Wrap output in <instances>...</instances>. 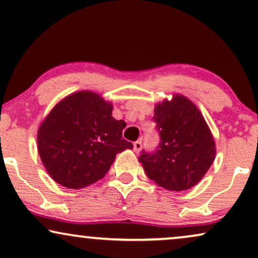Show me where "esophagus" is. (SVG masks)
Listing matches in <instances>:
<instances>
[{"label": "esophagus", "instance_id": "1", "mask_svg": "<svg viewBox=\"0 0 258 258\" xmlns=\"http://www.w3.org/2000/svg\"><path fill=\"white\" fill-rule=\"evenodd\" d=\"M141 148H142V142L141 141L134 142V152H135L136 154H139L140 150H141Z\"/></svg>", "mask_w": 258, "mask_h": 258}]
</instances>
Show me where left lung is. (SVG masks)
<instances>
[{
  "instance_id": "obj_1",
  "label": "left lung",
  "mask_w": 258,
  "mask_h": 258,
  "mask_svg": "<svg viewBox=\"0 0 258 258\" xmlns=\"http://www.w3.org/2000/svg\"><path fill=\"white\" fill-rule=\"evenodd\" d=\"M161 142L155 153L142 152L140 162L150 180L168 190L196 186L215 161L216 142L195 103L180 93L154 106Z\"/></svg>"
}]
</instances>
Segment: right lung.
Returning <instances> with one entry per match:
<instances>
[{
    "instance_id": "right-lung-1",
    "label": "right lung",
    "mask_w": 258,
    "mask_h": 258,
    "mask_svg": "<svg viewBox=\"0 0 258 258\" xmlns=\"http://www.w3.org/2000/svg\"><path fill=\"white\" fill-rule=\"evenodd\" d=\"M112 102L90 90L73 92L53 106L38 128V152L48 175L78 189L103 179L118 153L133 149L122 139L123 119Z\"/></svg>"
}]
</instances>
